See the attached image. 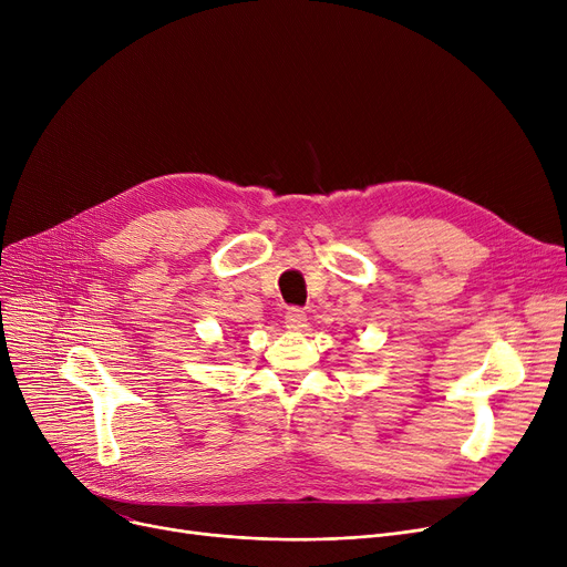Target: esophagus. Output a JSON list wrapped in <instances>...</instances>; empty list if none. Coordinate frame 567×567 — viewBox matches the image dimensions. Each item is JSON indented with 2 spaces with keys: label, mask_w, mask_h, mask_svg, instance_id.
Returning a JSON list of instances; mask_svg holds the SVG:
<instances>
[{
  "label": "esophagus",
  "mask_w": 567,
  "mask_h": 567,
  "mask_svg": "<svg viewBox=\"0 0 567 567\" xmlns=\"http://www.w3.org/2000/svg\"><path fill=\"white\" fill-rule=\"evenodd\" d=\"M285 323H287V329H291V331H301V329H306L308 317L301 308H289L285 312Z\"/></svg>",
  "instance_id": "34e87169"
}]
</instances>
